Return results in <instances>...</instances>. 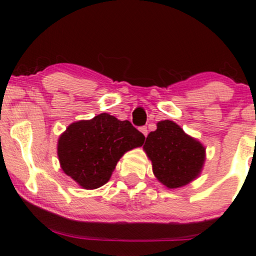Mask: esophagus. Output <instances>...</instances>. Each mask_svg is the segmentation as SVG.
Segmentation results:
<instances>
[{
    "mask_svg": "<svg viewBox=\"0 0 256 256\" xmlns=\"http://www.w3.org/2000/svg\"><path fill=\"white\" fill-rule=\"evenodd\" d=\"M140 131L142 132V134H144V136L146 137V134H148V130H146V126H142V128H140Z\"/></svg>",
    "mask_w": 256,
    "mask_h": 256,
    "instance_id": "34e87169",
    "label": "esophagus"
}]
</instances>
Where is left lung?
<instances>
[{"instance_id": "1", "label": "left lung", "mask_w": 256, "mask_h": 256, "mask_svg": "<svg viewBox=\"0 0 256 256\" xmlns=\"http://www.w3.org/2000/svg\"><path fill=\"white\" fill-rule=\"evenodd\" d=\"M143 150L152 161V173L167 189H178L201 174L206 148L172 120H162L146 137Z\"/></svg>"}]
</instances>
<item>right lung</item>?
<instances>
[{
  "label": "right lung",
  "mask_w": 256,
  "mask_h": 256,
  "mask_svg": "<svg viewBox=\"0 0 256 256\" xmlns=\"http://www.w3.org/2000/svg\"><path fill=\"white\" fill-rule=\"evenodd\" d=\"M144 140L128 120L101 113L68 125L58 140V158L64 174L79 186L98 189L110 180L120 158Z\"/></svg>",
  "instance_id": "right-lung-1"
}]
</instances>
